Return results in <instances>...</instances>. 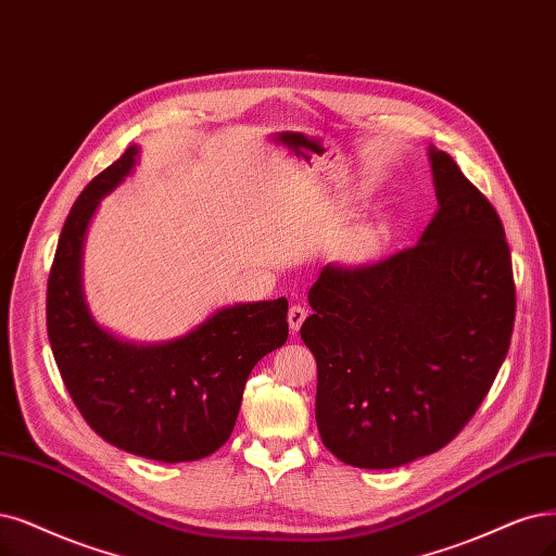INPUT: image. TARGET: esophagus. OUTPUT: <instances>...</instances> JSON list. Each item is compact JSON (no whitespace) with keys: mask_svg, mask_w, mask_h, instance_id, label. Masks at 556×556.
<instances>
[{"mask_svg":"<svg viewBox=\"0 0 556 556\" xmlns=\"http://www.w3.org/2000/svg\"><path fill=\"white\" fill-rule=\"evenodd\" d=\"M304 318H306V309H304V306L293 304L291 309H289V325H291V330H293V332H298V330H300L302 323H304Z\"/></svg>","mask_w":556,"mask_h":556,"instance_id":"esophagus-1","label":"esophagus"}]
</instances>
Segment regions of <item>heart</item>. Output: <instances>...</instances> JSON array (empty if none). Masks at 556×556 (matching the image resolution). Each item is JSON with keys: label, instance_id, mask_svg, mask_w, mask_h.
<instances>
[{"label": "heart", "instance_id": "1", "mask_svg": "<svg viewBox=\"0 0 556 556\" xmlns=\"http://www.w3.org/2000/svg\"><path fill=\"white\" fill-rule=\"evenodd\" d=\"M392 240V222L384 215H371L351 226L334 242L332 256L345 267H362L374 263Z\"/></svg>", "mask_w": 556, "mask_h": 556}]
</instances>
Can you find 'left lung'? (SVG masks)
<instances>
[{
  "mask_svg": "<svg viewBox=\"0 0 556 556\" xmlns=\"http://www.w3.org/2000/svg\"><path fill=\"white\" fill-rule=\"evenodd\" d=\"M440 208L413 250L323 267L300 337L318 366L316 424L345 465L435 454L477 413L508 353L516 286L504 226L448 153L428 147Z\"/></svg>",
  "mask_w": 556,
  "mask_h": 556,
  "instance_id": "left-lung-1",
  "label": "left lung"
}]
</instances>
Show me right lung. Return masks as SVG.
<instances>
[{"mask_svg": "<svg viewBox=\"0 0 556 556\" xmlns=\"http://www.w3.org/2000/svg\"><path fill=\"white\" fill-rule=\"evenodd\" d=\"M137 157L132 143L66 217L48 279V337L71 399L102 440L141 458L190 463L231 438L252 368L289 339V302L219 306L190 332L160 343L102 327L81 283L85 238L100 201L135 172Z\"/></svg>", "mask_w": 556, "mask_h": 556, "instance_id": "add662e5", "label": "right lung"}]
</instances>
